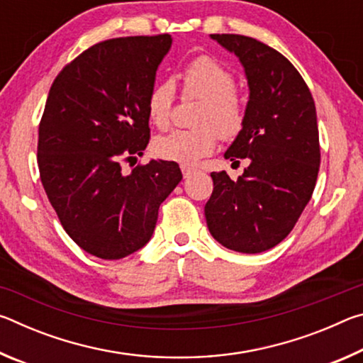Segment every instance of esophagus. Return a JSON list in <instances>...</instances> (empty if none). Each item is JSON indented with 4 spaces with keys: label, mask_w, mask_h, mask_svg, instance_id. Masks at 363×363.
Instances as JSON below:
<instances>
[{
    "label": "esophagus",
    "mask_w": 363,
    "mask_h": 363,
    "mask_svg": "<svg viewBox=\"0 0 363 363\" xmlns=\"http://www.w3.org/2000/svg\"><path fill=\"white\" fill-rule=\"evenodd\" d=\"M181 171H182L184 179H187V177H190V176L196 173V169H195V168H190V167H187V164H182V167H181Z\"/></svg>",
    "instance_id": "esophagus-1"
}]
</instances>
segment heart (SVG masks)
<instances>
[{
	"label": "heart",
	"instance_id": "1",
	"mask_svg": "<svg viewBox=\"0 0 363 363\" xmlns=\"http://www.w3.org/2000/svg\"><path fill=\"white\" fill-rule=\"evenodd\" d=\"M184 96L201 99L192 130H176L157 138L153 150L158 157L182 164H195L211 155L219 143L235 139L247 123V104L235 89L232 70L216 57L201 54L181 72ZM174 86L171 82L155 84L147 96V116L158 130H167L173 115Z\"/></svg>",
	"mask_w": 363,
	"mask_h": 363
}]
</instances>
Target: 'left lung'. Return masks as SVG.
Returning a JSON list of instances; mask_svg holds the SVG:
<instances>
[{
	"label": "left lung",
	"mask_w": 363,
	"mask_h": 363,
	"mask_svg": "<svg viewBox=\"0 0 363 363\" xmlns=\"http://www.w3.org/2000/svg\"><path fill=\"white\" fill-rule=\"evenodd\" d=\"M211 38L247 73V123L224 157L250 158V167L237 181L225 171L211 173L206 224L225 248L262 253L293 230L314 192L320 168L315 104L299 72L274 48L243 35Z\"/></svg>",
	"instance_id": "8db88e82"
}]
</instances>
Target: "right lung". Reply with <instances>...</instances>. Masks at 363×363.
Segmentation results:
<instances>
[{
	"label": "right lung",
	"mask_w": 363,
	"mask_h": 363,
	"mask_svg": "<svg viewBox=\"0 0 363 363\" xmlns=\"http://www.w3.org/2000/svg\"><path fill=\"white\" fill-rule=\"evenodd\" d=\"M171 46L168 33L96 43L49 89L38 128V169L64 230L86 253L121 259L150 240L158 208L182 179L176 162L150 160L147 96Z\"/></svg>",
	"instance_id": "add662e5"
}]
</instances>
